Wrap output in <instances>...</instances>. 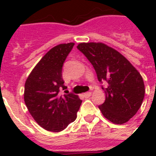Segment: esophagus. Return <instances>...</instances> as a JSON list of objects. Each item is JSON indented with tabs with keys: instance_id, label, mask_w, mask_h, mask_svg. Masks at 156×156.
I'll return each mask as SVG.
<instances>
[{
	"instance_id": "obj_1",
	"label": "esophagus",
	"mask_w": 156,
	"mask_h": 156,
	"mask_svg": "<svg viewBox=\"0 0 156 156\" xmlns=\"http://www.w3.org/2000/svg\"><path fill=\"white\" fill-rule=\"evenodd\" d=\"M91 94H92L91 92H87V93H85V94L83 95H84L85 97H87V98H88V97H90V96H91Z\"/></svg>"
}]
</instances>
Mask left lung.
I'll use <instances>...</instances> for the list:
<instances>
[{
	"label": "left lung",
	"instance_id": "1",
	"mask_svg": "<svg viewBox=\"0 0 156 156\" xmlns=\"http://www.w3.org/2000/svg\"><path fill=\"white\" fill-rule=\"evenodd\" d=\"M94 68L98 81L107 82L105 101L98 106L112 123L122 124L129 120L140 108L144 84L140 73L124 56L101 42L79 43L77 47Z\"/></svg>",
	"mask_w": 156,
	"mask_h": 156
}]
</instances>
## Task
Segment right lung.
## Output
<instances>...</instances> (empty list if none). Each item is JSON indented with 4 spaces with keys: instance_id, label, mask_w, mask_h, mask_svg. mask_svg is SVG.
<instances>
[{
    "instance_id": "obj_1",
    "label": "right lung",
    "mask_w": 156,
    "mask_h": 156,
    "mask_svg": "<svg viewBox=\"0 0 156 156\" xmlns=\"http://www.w3.org/2000/svg\"><path fill=\"white\" fill-rule=\"evenodd\" d=\"M74 43L52 48L39 61L27 79L24 100L29 113L45 129L59 132L76 119L82 100L73 94L60 95L67 87L62 80V66ZM67 94V93H66Z\"/></svg>"
}]
</instances>
